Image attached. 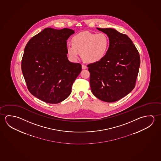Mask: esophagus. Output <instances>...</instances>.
<instances>
[{
    "label": "esophagus",
    "mask_w": 161,
    "mask_h": 161,
    "mask_svg": "<svg viewBox=\"0 0 161 161\" xmlns=\"http://www.w3.org/2000/svg\"><path fill=\"white\" fill-rule=\"evenodd\" d=\"M82 69H87V66H85L84 64H82Z\"/></svg>",
    "instance_id": "1"
}]
</instances>
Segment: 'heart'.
Here are the masks:
<instances>
[{
    "instance_id": "obj_1",
    "label": "heart",
    "mask_w": 161,
    "mask_h": 161,
    "mask_svg": "<svg viewBox=\"0 0 161 161\" xmlns=\"http://www.w3.org/2000/svg\"><path fill=\"white\" fill-rule=\"evenodd\" d=\"M72 44L67 52L72 61H76L81 53L82 58L89 64L97 63L106 57L109 47V38L103 32H81L72 37Z\"/></svg>"
}]
</instances>
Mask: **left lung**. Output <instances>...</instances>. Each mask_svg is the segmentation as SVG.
<instances>
[{
    "label": "left lung",
    "instance_id": "left-lung-1",
    "mask_svg": "<svg viewBox=\"0 0 161 161\" xmlns=\"http://www.w3.org/2000/svg\"><path fill=\"white\" fill-rule=\"evenodd\" d=\"M98 30L108 35V53L102 61L87 65L92 94L106 102H114L129 94L139 73V53L126 35L111 28Z\"/></svg>",
    "mask_w": 161,
    "mask_h": 161
}]
</instances>
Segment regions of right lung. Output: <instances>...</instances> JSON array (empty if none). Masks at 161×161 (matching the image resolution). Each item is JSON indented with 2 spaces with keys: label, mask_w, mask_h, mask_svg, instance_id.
Wrapping results in <instances>:
<instances>
[{
  "label": "right lung",
  "mask_w": 161,
  "mask_h": 161,
  "mask_svg": "<svg viewBox=\"0 0 161 161\" xmlns=\"http://www.w3.org/2000/svg\"><path fill=\"white\" fill-rule=\"evenodd\" d=\"M73 30L46 28L27 42L21 69L28 90L45 103L57 104L65 100L81 71V64L69 62L67 40Z\"/></svg>",
  "instance_id": "add662e5"
}]
</instances>
